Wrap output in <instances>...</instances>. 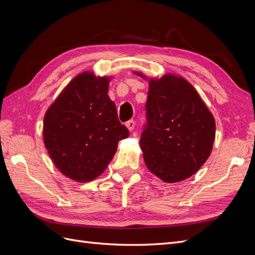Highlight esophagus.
Instances as JSON below:
<instances>
[{"label": "esophagus", "instance_id": "1", "mask_svg": "<svg viewBox=\"0 0 255 255\" xmlns=\"http://www.w3.org/2000/svg\"><path fill=\"white\" fill-rule=\"evenodd\" d=\"M126 127L128 128V130H133L135 128V121L134 120H129L126 123Z\"/></svg>", "mask_w": 255, "mask_h": 255}]
</instances>
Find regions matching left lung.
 <instances>
[{
    "mask_svg": "<svg viewBox=\"0 0 255 255\" xmlns=\"http://www.w3.org/2000/svg\"><path fill=\"white\" fill-rule=\"evenodd\" d=\"M149 81L145 110L148 123L140 148L146 168L166 183L195 174L210 157L215 140L213 114L192 85L182 76L167 73Z\"/></svg>",
    "mask_w": 255,
    "mask_h": 255,
    "instance_id": "left-lung-1",
    "label": "left lung"
}]
</instances>
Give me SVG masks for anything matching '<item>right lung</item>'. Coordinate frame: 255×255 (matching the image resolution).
<instances>
[{
    "instance_id": "1",
    "label": "right lung",
    "mask_w": 255,
    "mask_h": 255,
    "mask_svg": "<svg viewBox=\"0 0 255 255\" xmlns=\"http://www.w3.org/2000/svg\"><path fill=\"white\" fill-rule=\"evenodd\" d=\"M112 76L78 74L43 119V142L58 170L73 181L95 180L111 163L118 142L128 137L109 97Z\"/></svg>"
}]
</instances>
